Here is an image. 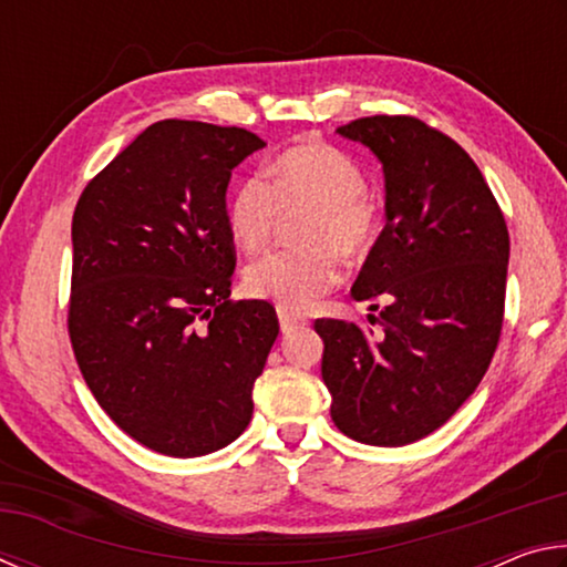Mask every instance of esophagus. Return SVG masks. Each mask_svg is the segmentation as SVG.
Here are the masks:
<instances>
[{
  "label": "esophagus",
  "mask_w": 567,
  "mask_h": 567,
  "mask_svg": "<svg viewBox=\"0 0 567 567\" xmlns=\"http://www.w3.org/2000/svg\"><path fill=\"white\" fill-rule=\"evenodd\" d=\"M277 318H280V328H282V332H292V330H297V328H302V324H307V320L302 318V315H295V312H290V310H277Z\"/></svg>",
  "instance_id": "1"
}]
</instances>
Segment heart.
<instances>
[{
	"mask_svg": "<svg viewBox=\"0 0 567 567\" xmlns=\"http://www.w3.org/2000/svg\"><path fill=\"white\" fill-rule=\"evenodd\" d=\"M310 213L300 223L302 249H280L249 262V295L272 300L282 310H305L340 282V260L368 255L378 243L382 215L368 195V179L342 150L307 142L285 150L267 179H243L227 203L235 243L255 252L270 243L282 215Z\"/></svg>",
	"mask_w": 567,
	"mask_h": 567,
	"instance_id": "obj_1",
	"label": "heart"
}]
</instances>
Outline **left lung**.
<instances>
[{
	"label": "left lung",
	"mask_w": 567,
	"mask_h": 567,
	"mask_svg": "<svg viewBox=\"0 0 567 567\" xmlns=\"http://www.w3.org/2000/svg\"><path fill=\"white\" fill-rule=\"evenodd\" d=\"M338 134L385 175L388 223L352 285L354 300L385 307L368 315L372 328L315 322L322 380L344 435L400 447L445 425L483 380L501 340L511 237L483 172L447 134L388 114Z\"/></svg>",
	"instance_id": "obj_1"
}]
</instances>
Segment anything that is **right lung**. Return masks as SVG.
Listing matches in <instances>:
<instances>
[{
  "mask_svg": "<svg viewBox=\"0 0 567 567\" xmlns=\"http://www.w3.org/2000/svg\"><path fill=\"white\" fill-rule=\"evenodd\" d=\"M265 142L165 120L137 134L72 217L70 338L102 410L172 457L225 447L252 420V388L280 332L265 300H229L233 169Z\"/></svg>",
  "mask_w": 567,
  "mask_h": 567,
  "instance_id": "right-lung-1",
  "label": "right lung"
}]
</instances>
